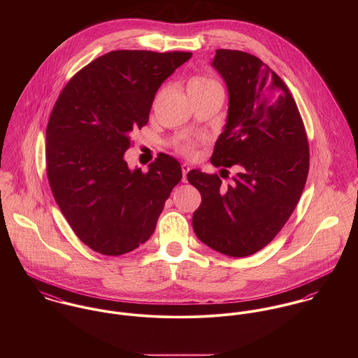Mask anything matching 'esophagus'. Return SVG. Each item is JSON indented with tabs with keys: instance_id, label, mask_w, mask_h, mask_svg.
Here are the masks:
<instances>
[{
	"instance_id": "obj_1",
	"label": "esophagus",
	"mask_w": 358,
	"mask_h": 358,
	"mask_svg": "<svg viewBox=\"0 0 358 358\" xmlns=\"http://www.w3.org/2000/svg\"><path fill=\"white\" fill-rule=\"evenodd\" d=\"M190 171V166H189V164H182V172H183V182H186L187 179H186V175H187V172Z\"/></svg>"
}]
</instances>
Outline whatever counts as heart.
<instances>
[{
  "label": "heart",
  "mask_w": 358,
  "mask_h": 358,
  "mask_svg": "<svg viewBox=\"0 0 358 358\" xmlns=\"http://www.w3.org/2000/svg\"><path fill=\"white\" fill-rule=\"evenodd\" d=\"M222 90L220 85L212 80V78H208V77H203V76H196L193 77L190 81H189V85H187V91H208V90ZM178 150L180 153L186 154V155H193L194 153V146L192 143H183V145H179Z\"/></svg>",
  "instance_id": "obj_1"
}]
</instances>
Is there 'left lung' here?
I'll use <instances>...</instances> for the list:
<instances>
[{
	"instance_id": "1",
	"label": "left lung",
	"mask_w": 358,
	"mask_h": 358,
	"mask_svg": "<svg viewBox=\"0 0 358 358\" xmlns=\"http://www.w3.org/2000/svg\"><path fill=\"white\" fill-rule=\"evenodd\" d=\"M212 67L226 83L229 110L210 162L237 165L238 172L227 186L216 173H187L201 193L193 229L209 248L244 257L277 236L302 196L310 158L306 131L289 90L259 57L217 50Z\"/></svg>"
}]
</instances>
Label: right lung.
I'll list each match as a JSON object with an SVG mask.
<instances>
[{"instance_id":"1","label":"right lung","mask_w":358,"mask_h":358,"mask_svg":"<svg viewBox=\"0 0 358 358\" xmlns=\"http://www.w3.org/2000/svg\"><path fill=\"white\" fill-rule=\"evenodd\" d=\"M190 52L111 51L92 60L63 88L47 127L52 194L76 236L91 250L118 256L146 243L180 164L162 154L129 169L131 134L149 121L161 84Z\"/></svg>"}]
</instances>
